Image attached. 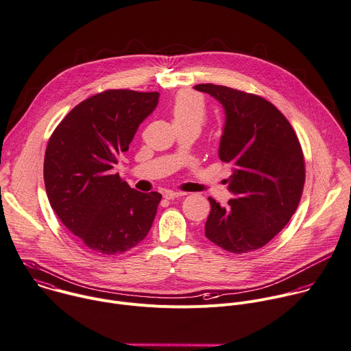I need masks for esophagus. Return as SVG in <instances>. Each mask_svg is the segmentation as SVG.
Returning a JSON list of instances; mask_svg holds the SVG:
<instances>
[{
	"label": "esophagus",
	"mask_w": 351,
	"mask_h": 351,
	"mask_svg": "<svg viewBox=\"0 0 351 351\" xmlns=\"http://www.w3.org/2000/svg\"><path fill=\"white\" fill-rule=\"evenodd\" d=\"M183 195H186V193H182V191H167L164 194V197L167 199H175V198H179V197H183Z\"/></svg>",
	"instance_id": "esophagus-1"
}]
</instances>
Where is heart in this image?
<instances>
[{
  "instance_id": "1",
  "label": "heart",
  "mask_w": 351,
  "mask_h": 351,
  "mask_svg": "<svg viewBox=\"0 0 351 351\" xmlns=\"http://www.w3.org/2000/svg\"><path fill=\"white\" fill-rule=\"evenodd\" d=\"M171 114L175 125L183 124H198L201 125L205 120V103L204 99L191 90L179 92L171 106Z\"/></svg>"
}]
</instances>
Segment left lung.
Wrapping results in <instances>:
<instances>
[{"instance_id": "obj_1", "label": "left lung", "mask_w": 351, "mask_h": 351, "mask_svg": "<svg viewBox=\"0 0 351 351\" xmlns=\"http://www.w3.org/2000/svg\"><path fill=\"white\" fill-rule=\"evenodd\" d=\"M194 89L215 97L224 110L219 158L231 165L232 198H213L205 237L231 254L265 247L295 213L304 184V160L293 128L266 99L215 84Z\"/></svg>"}]
</instances>
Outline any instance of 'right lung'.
Listing matches in <instances>:
<instances>
[{
  "label": "right lung",
  "mask_w": 351,
  "mask_h": 351,
  "mask_svg": "<svg viewBox=\"0 0 351 351\" xmlns=\"http://www.w3.org/2000/svg\"><path fill=\"white\" fill-rule=\"evenodd\" d=\"M158 96L130 89L93 95L64 117L48 142L44 182L49 204L92 254L127 252L152 228L161 194L131 189L112 169Z\"/></svg>",
  "instance_id": "add662e5"
}]
</instances>
